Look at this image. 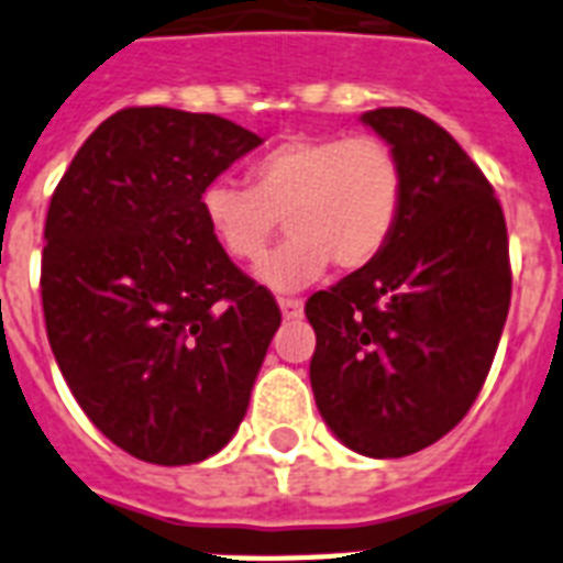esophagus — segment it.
<instances>
[{"label": "esophagus", "mask_w": 563, "mask_h": 563, "mask_svg": "<svg viewBox=\"0 0 563 563\" xmlns=\"http://www.w3.org/2000/svg\"><path fill=\"white\" fill-rule=\"evenodd\" d=\"M277 303H280V311L286 320H297L303 314V300H297V297H280Z\"/></svg>", "instance_id": "1"}]
</instances>
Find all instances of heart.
I'll list each match as a JSON object with an SVG mask.
<instances>
[{"instance_id":"1","label":"heart","mask_w":563,"mask_h":563,"mask_svg":"<svg viewBox=\"0 0 563 563\" xmlns=\"http://www.w3.org/2000/svg\"><path fill=\"white\" fill-rule=\"evenodd\" d=\"M249 186L211 179L202 220L229 257L252 263L286 217L291 238L254 274L268 289L297 291L332 260L352 272L384 252L404 211L406 172L380 136H295L254 159Z\"/></svg>"}]
</instances>
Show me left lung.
I'll return each instance as SVG.
<instances>
[{
	"mask_svg": "<svg viewBox=\"0 0 563 563\" xmlns=\"http://www.w3.org/2000/svg\"><path fill=\"white\" fill-rule=\"evenodd\" d=\"M398 151V229L369 266L306 300L318 334L314 400L340 441L366 457L427 450L478 398L507 323V220L461 145L412 108L361 117Z\"/></svg>",
	"mask_w": 563,
	"mask_h": 563,
	"instance_id": "left-lung-1",
	"label": "left lung"
}]
</instances>
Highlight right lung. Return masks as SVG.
Wrapping results in <instances>:
<instances>
[{"label": "right lung", "mask_w": 563, "mask_h": 563, "mask_svg": "<svg viewBox=\"0 0 563 563\" xmlns=\"http://www.w3.org/2000/svg\"><path fill=\"white\" fill-rule=\"evenodd\" d=\"M263 143L217 113L122 108L45 220L42 309L65 384L129 455L183 466L238 432L280 309L214 243L200 191Z\"/></svg>", "instance_id": "obj_1"}]
</instances>
